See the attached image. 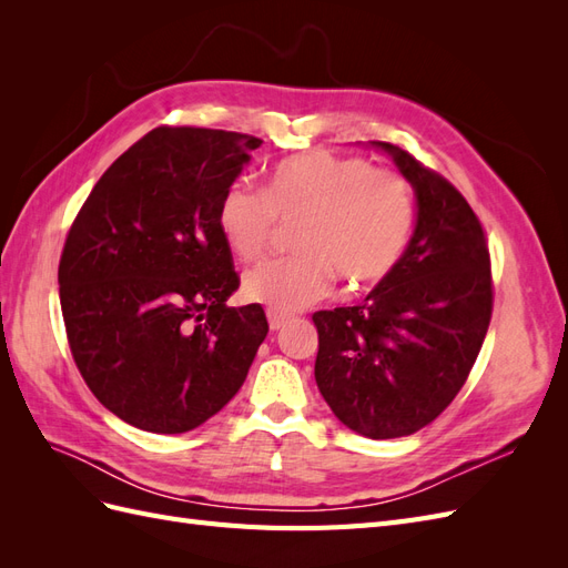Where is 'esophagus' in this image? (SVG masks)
Segmentation results:
<instances>
[{"mask_svg": "<svg viewBox=\"0 0 568 568\" xmlns=\"http://www.w3.org/2000/svg\"><path fill=\"white\" fill-rule=\"evenodd\" d=\"M267 322H270V329H272V332H280L282 326H284V322H286V315L267 311Z\"/></svg>", "mask_w": 568, "mask_h": 568, "instance_id": "obj_1", "label": "esophagus"}]
</instances>
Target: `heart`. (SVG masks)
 <instances>
[{
  "label": "heart",
  "instance_id": "1",
  "mask_svg": "<svg viewBox=\"0 0 568 568\" xmlns=\"http://www.w3.org/2000/svg\"><path fill=\"white\" fill-rule=\"evenodd\" d=\"M277 220L296 222L291 244L298 253L251 267L242 294L294 313L326 294L334 272L348 284L386 277L409 242L415 203L407 182L388 170L313 151L274 165L263 194L236 182L220 199L222 242L244 263L265 253Z\"/></svg>",
  "mask_w": 568,
  "mask_h": 568
}]
</instances>
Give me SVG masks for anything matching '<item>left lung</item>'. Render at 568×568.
Returning a JSON list of instances; mask_svg holds the SVG:
<instances>
[{
  "label": "left lung",
  "instance_id": "8db88e82",
  "mask_svg": "<svg viewBox=\"0 0 568 568\" xmlns=\"http://www.w3.org/2000/svg\"><path fill=\"white\" fill-rule=\"evenodd\" d=\"M384 151L415 189L417 220L395 267L357 305L313 315L315 382L351 432L400 438L453 403L493 313L490 255L471 205L407 151Z\"/></svg>",
  "mask_w": 568,
  "mask_h": 568
}]
</instances>
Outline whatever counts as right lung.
Listing matches in <instances>:
<instances>
[{
	"label": "right lung",
	"instance_id": "add662e5",
	"mask_svg": "<svg viewBox=\"0 0 568 568\" xmlns=\"http://www.w3.org/2000/svg\"><path fill=\"white\" fill-rule=\"evenodd\" d=\"M263 140L156 128L120 156L68 232L59 296L75 365L97 400L149 434L209 422L246 382L267 336L239 288L220 199Z\"/></svg>",
	"mask_w": 568,
	"mask_h": 568
}]
</instances>
